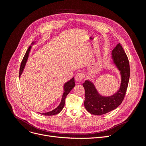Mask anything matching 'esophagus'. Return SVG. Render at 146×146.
Listing matches in <instances>:
<instances>
[{"mask_svg":"<svg viewBox=\"0 0 146 146\" xmlns=\"http://www.w3.org/2000/svg\"><path fill=\"white\" fill-rule=\"evenodd\" d=\"M84 78H85V75H84V74L82 72H78L75 78H76V80L77 82H80Z\"/></svg>","mask_w":146,"mask_h":146,"instance_id":"1","label":"esophagus"}]
</instances>
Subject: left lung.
<instances>
[{"label":"left lung","mask_w":146,"mask_h":146,"mask_svg":"<svg viewBox=\"0 0 146 146\" xmlns=\"http://www.w3.org/2000/svg\"><path fill=\"white\" fill-rule=\"evenodd\" d=\"M111 54L113 63L121 75V86L116 93L108 97L102 96L91 82L86 80L83 83L85 92L84 105L87 111L94 115H102L116 109L122 103L126 93L130 74L129 59L120 43L112 50Z\"/></svg>","instance_id":"8db88e82"}]
</instances>
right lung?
Here are the masks:
<instances>
[{"instance_id": "add662e5", "label": "right lung", "mask_w": 146, "mask_h": 146, "mask_svg": "<svg viewBox=\"0 0 146 146\" xmlns=\"http://www.w3.org/2000/svg\"><path fill=\"white\" fill-rule=\"evenodd\" d=\"M30 49H31V46L28 48V49H27V52H26L23 60H22V62L21 63V66H20V69H19V77H21V75L22 72H23V70L25 68V63H26V62H27V60L28 59ZM75 85H76V84H75L74 78L73 77L72 79H70L69 81H68L67 83H66L64 84V93L63 94L62 99H61V103L59 105L58 107L56 108L55 109L51 111L47 112V113H40V114H41L42 115H44V116H52V115H55V114L59 113L61 111V110H63V108L64 107L66 96H67V95L69 93V92L72 90V89L75 86Z\"/></svg>"}]
</instances>
